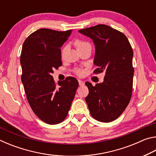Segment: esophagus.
I'll return each instance as SVG.
<instances>
[{
    "label": "esophagus",
    "mask_w": 156,
    "mask_h": 156,
    "mask_svg": "<svg viewBox=\"0 0 156 156\" xmlns=\"http://www.w3.org/2000/svg\"><path fill=\"white\" fill-rule=\"evenodd\" d=\"M78 83H79V85L80 86H83L84 85V82L83 80H78Z\"/></svg>",
    "instance_id": "esophagus-1"
}]
</instances>
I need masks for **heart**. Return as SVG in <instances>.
I'll list each match as a JSON object with an SVG mask.
<instances>
[{
	"label": "heart",
	"instance_id": "b5f03b06",
	"mask_svg": "<svg viewBox=\"0 0 156 156\" xmlns=\"http://www.w3.org/2000/svg\"><path fill=\"white\" fill-rule=\"evenodd\" d=\"M75 44H76V47H77V49H79V48H80V47H83L84 45H86V44H88L89 43H87V42H86V41L78 40V41H76V43ZM66 48H67V47H64V48L62 49V54H63V53L65 52V51L66 50ZM75 73L77 75H78V76H81L82 73H83V72H82L80 69H77L75 70Z\"/></svg>",
	"mask_w": 156,
	"mask_h": 156
}]
</instances>
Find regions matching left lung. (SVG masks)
Masks as SVG:
<instances>
[{
	"label": "left lung",
	"mask_w": 156,
	"mask_h": 156,
	"mask_svg": "<svg viewBox=\"0 0 156 156\" xmlns=\"http://www.w3.org/2000/svg\"><path fill=\"white\" fill-rule=\"evenodd\" d=\"M91 38L96 47L95 73L105 72L104 81L95 86L86 82L85 98L94 119L112 122L119 117L130 102L134 69L133 52L123 33L106 25H98L78 31Z\"/></svg>",
	"instance_id": "1"
}]
</instances>
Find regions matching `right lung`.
I'll return each mask as SVG.
<instances>
[{
    "label": "right lung",
    "mask_w": 156,
    "mask_h": 156,
    "mask_svg": "<svg viewBox=\"0 0 156 156\" xmlns=\"http://www.w3.org/2000/svg\"><path fill=\"white\" fill-rule=\"evenodd\" d=\"M72 30L40 29L25 41L20 54L21 80L29 104L43 122L56 125L68 114L78 82L68 77L55 83L51 73L62 65L61 49Z\"/></svg>",
    "instance_id": "add662e5"
}]
</instances>
